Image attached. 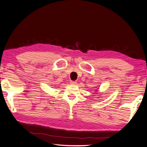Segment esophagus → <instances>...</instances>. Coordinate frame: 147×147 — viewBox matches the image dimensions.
<instances>
[{
	"label": "esophagus",
	"mask_w": 147,
	"mask_h": 147,
	"mask_svg": "<svg viewBox=\"0 0 147 147\" xmlns=\"http://www.w3.org/2000/svg\"><path fill=\"white\" fill-rule=\"evenodd\" d=\"M70 83L71 85H77V82L75 81H70Z\"/></svg>",
	"instance_id": "esophagus-1"
}]
</instances>
